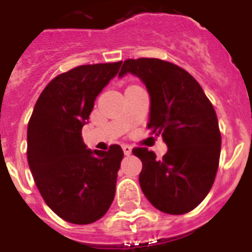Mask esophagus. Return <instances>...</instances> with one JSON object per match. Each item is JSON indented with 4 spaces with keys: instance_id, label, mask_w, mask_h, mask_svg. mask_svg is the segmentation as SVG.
<instances>
[{
    "instance_id": "34e87169",
    "label": "esophagus",
    "mask_w": 252,
    "mask_h": 252,
    "mask_svg": "<svg viewBox=\"0 0 252 252\" xmlns=\"http://www.w3.org/2000/svg\"><path fill=\"white\" fill-rule=\"evenodd\" d=\"M123 151L126 155H131L132 154V147L131 146H128V144H123Z\"/></svg>"
}]
</instances>
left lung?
<instances>
[{"label":"left lung","instance_id":"8db88e82","mask_svg":"<svg viewBox=\"0 0 252 252\" xmlns=\"http://www.w3.org/2000/svg\"><path fill=\"white\" fill-rule=\"evenodd\" d=\"M132 74L150 94L148 129L167 146L163 158L133 148L142 160L139 184L147 200L169 215H184L204 200L216 177L221 135L216 112L194 78L154 58L128 59L119 77Z\"/></svg>","mask_w":252,"mask_h":252}]
</instances>
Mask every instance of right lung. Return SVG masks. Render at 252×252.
Returning <instances> with one entry per match:
<instances>
[{"mask_svg": "<svg viewBox=\"0 0 252 252\" xmlns=\"http://www.w3.org/2000/svg\"><path fill=\"white\" fill-rule=\"evenodd\" d=\"M121 63L86 64L54 78L41 92L27 132L31 173L46 204L72 224H90L108 212L116 193L117 171L124 153L83 144L94 101Z\"/></svg>", "mask_w": 252, "mask_h": 252, "instance_id": "right-lung-1", "label": "right lung"}]
</instances>
